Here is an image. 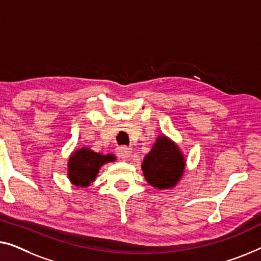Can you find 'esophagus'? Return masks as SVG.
<instances>
[{
	"label": "esophagus",
	"instance_id": "34e87169",
	"mask_svg": "<svg viewBox=\"0 0 261 261\" xmlns=\"http://www.w3.org/2000/svg\"><path fill=\"white\" fill-rule=\"evenodd\" d=\"M117 155H118L120 159L127 160L131 156V149L127 148V146H118V148H117Z\"/></svg>",
	"mask_w": 261,
	"mask_h": 261
}]
</instances>
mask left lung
Returning a JSON list of instances; mask_svg holds the SVG:
<instances>
[{
	"label": "left lung",
	"instance_id": "obj_1",
	"mask_svg": "<svg viewBox=\"0 0 261 261\" xmlns=\"http://www.w3.org/2000/svg\"><path fill=\"white\" fill-rule=\"evenodd\" d=\"M185 159L179 149L164 136L156 139L151 151L144 157L142 170L145 179L159 189L172 188L185 171Z\"/></svg>",
	"mask_w": 261,
	"mask_h": 261
}]
</instances>
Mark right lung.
I'll return each instance as SVG.
<instances>
[{
  "label": "right lung",
  "mask_w": 261,
  "mask_h": 261,
  "mask_svg": "<svg viewBox=\"0 0 261 261\" xmlns=\"http://www.w3.org/2000/svg\"><path fill=\"white\" fill-rule=\"evenodd\" d=\"M116 157L101 155L89 148L76 150L68 161V178L74 186L89 187L93 182L102 164L112 162Z\"/></svg>",
  "instance_id": "right-lung-1"
}]
</instances>
